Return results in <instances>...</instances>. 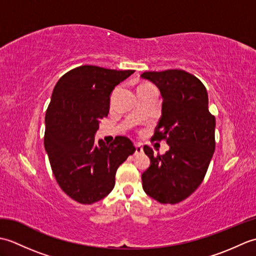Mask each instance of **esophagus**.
<instances>
[{"mask_svg": "<svg viewBox=\"0 0 256 256\" xmlns=\"http://www.w3.org/2000/svg\"><path fill=\"white\" fill-rule=\"evenodd\" d=\"M143 152L142 144H135V154H140Z\"/></svg>", "mask_w": 256, "mask_h": 256, "instance_id": "obj_1", "label": "esophagus"}]
</instances>
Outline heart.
Segmentation results:
<instances>
[{
    "mask_svg": "<svg viewBox=\"0 0 256 256\" xmlns=\"http://www.w3.org/2000/svg\"><path fill=\"white\" fill-rule=\"evenodd\" d=\"M144 86H145V84H144Z\"/></svg>",
    "mask_w": 256,
    "mask_h": 256,
    "instance_id": "b5f03b06",
    "label": "heart"
}]
</instances>
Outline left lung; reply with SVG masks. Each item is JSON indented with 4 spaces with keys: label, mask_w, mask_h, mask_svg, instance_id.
I'll list each match as a JSON object with an SVG mask.
<instances>
[{
    "label": "left lung",
    "mask_w": 256,
    "mask_h": 256,
    "mask_svg": "<svg viewBox=\"0 0 256 256\" xmlns=\"http://www.w3.org/2000/svg\"><path fill=\"white\" fill-rule=\"evenodd\" d=\"M162 98V118L153 140H165L170 150L154 154L144 146L150 166L142 174L143 189L160 204L188 198L202 182L214 153L216 118L209 112L208 94L201 81L180 69L146 72Z\"/></svg>",
    "instance_id": "left-lung-1"
}]
</instances>
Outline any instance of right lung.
Wrapping results in <instances>:
<instances>
[{"label": "right lung", "instance_id": "1", "mask_svg": "<svg viewBox=\"0 0 256 256\" xmlns=\"http://www.w3.org/2000/svg\"><path fill=\"white\" fill-rule=\"evenodd\" d=\"M133 72L86 64L64 74L54 88L44 145L59 187L79 204L106 197L118 166L135 152L125 136L111 144L94 140L100 120L108 114L111 92Z\"/></svg>", "mask_w": 256, "mask_h": 256}]
</instances>
